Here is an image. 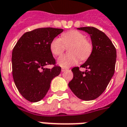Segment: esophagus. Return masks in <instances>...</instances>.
<instances>
[{
  "mask_svg": "<svg viewBox=\"0 0 127 127\" xmlns=\"http://www.w3.org/2000/svg\"><path fill=\"white\" fill-rule=\"evenodd\" d=\"M67 69H68L67 68L63 67V68H62V69H61L62 72H64V71H65V70H67Z\"/></svg>",
  "mask_w": 127,
  "mask_h": 127,
  "instance_id": "1",
  "label": "esophagus"
}]
</instances>
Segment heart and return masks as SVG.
<instances>
[{"instance_id": "obj_1", "label": "heart", "mask_w": 127, "mask_h": 127, "mask_svg": "<svg viewBox=\"0 0 127 127\" xmlns=\"http://www.w3.org/2000/svg\"><path fill=\"white\" fill-rule=\"evenodd\" d=\"M69 46V54L64 55L58 59V64L63 67H69L78 63L79 59H87L91 54L93 46L85 34L77 31H71L63 33L61 38L56 37L51 41L50 49L55 56L63 54L66 46Z\"/></svg>"}]
</instances>
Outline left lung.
<instances>
[{"instance_id":"1","label":"left lung","mask_w":127,"mask_h":127,"mask_svg":"<svg viewBox=\"0 0 127 127\" xmlns=\"http://www.w3.org/2000/svg\"><path fill=\"white\" fill-rule=\"evenodd\" d=\"M77 29L90 34L93 51L81 66L85 71H81L79 67L72 68L73 78L68 87L81 100H94L105 91L115 73L117 51L109 38L98 29L93 27Z\"/></svg>"}]
</instances>
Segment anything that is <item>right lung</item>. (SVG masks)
<instances>
[{
	"instance_id": "right-lung-1",
	"label": "right lung",
	"mask_w": 127,
	"mask_h": 127,
	"mask_svg": "<svg viewBox=\"0 0 127 127\" xmlns=\"http://www.w3.org/2000/svg\"><path fill=\"white\" fill-rule=\"evenodd\" d=\"M63 31V29L51 27L34 29L24 34L13 48L14 82L21 95L30 102L42 100L50 89L51 81L61 73L59 66L52 69L45 66L56 63L50 44Z\"/></svg>"
}]
</instances>
